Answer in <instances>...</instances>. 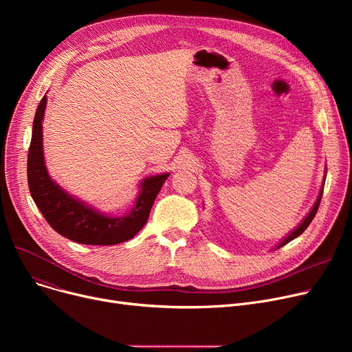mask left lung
Here are the masks:
<instances>
[{"label": "left lung", "instance_id": "obj_1", "mask_svg": "<svg viewBox=\"0 0 352 352\" xmlns=\"http://www.w3.org/2000/svg\"><path fill=\"white\" fill-rule=\"evenodd\" d=\"M325 177H327V170H325V175H324V179H322V187H321V190H320V194H318L316 202H314V206H312V208L309 210V212L304 217V219L301 221V223H300L297 227H295L291 232H288L287 236H284V238L281 239V241L275 245V250H278V248L284 247L285 244H288L289 241H292L294 238H297L298 235H301V234L305 231V228L311 224V221L314 219V217H316L317 210H318V207H320V201H321V197H322V190H324V184H325Z\"/></svg>", "mask_w": 352, "mask_h": 352}]
</instances>
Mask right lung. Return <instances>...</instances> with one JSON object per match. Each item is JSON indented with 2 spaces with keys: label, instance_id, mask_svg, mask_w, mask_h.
I'll list each match as a JSON object with an SVG mask.
<instances>
[{
  "label": "right lung",
  "instance_id": "obj_1",
  "mask_svg": "<svg viewBox=\"0 0 352 352\" xmlns=\"http://www.w3.org/2000/svg\"><path fill=\"white\" fill-rule=\"evenodd\" d=\"M47 96L35 111L32 137L28 150V187L34 202L47 223L74 243L85 245H114L131 239L146 223L154 201L170 173L144 178L134 206L125 215H108L68 194L48 174L44 158L43 120Z\"/></svg>",
  "mask_w": 352,
  "mask_h": 352
}]
</instances>
